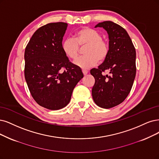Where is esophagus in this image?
<instances>
[{
    "label": "esophagus",
    "mask_w": 159,
    "mask_h": 159,
    "mask_svg": "<svg viewBox=\"0 0 159 159\" xmlns=\"http://www.w3.org/2000/svg\"><path fill=\"white\" fill-rule=\"evenodd\" d=\"M83 73L84 75H87V73H88V70H85V69H83Z\"/></svg>",
    "instance_id": "34e87169"
}]
</instances>
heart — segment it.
Masks as SVG:
<instances>
[{
    "mask_svg": "<svg viewBox=\"0 0 159 159\" xmlns=\"http://www.w3.org/2000/svg\"><path fill=\"white\" fill-rule=\"evenodd\" d=\"M85 56L75 61V64L83 69H89L99 62H103L108 57L109 46L106 41L102 39V35L95 29L90 27L80 29L75 35V38L65 39L61 48L68 58L75 60L79 54V47L86 46Z\"/></svg>",
    "mask_w": 159,
    "mask_h": 159,
    "instance_id": "obj_1",
    "label": "heart"
}]
</instances>
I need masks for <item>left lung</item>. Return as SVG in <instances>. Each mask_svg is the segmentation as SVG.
Wrapping results in <instances>:
<instances>
[{
  "label": "left lung",
  "instance_id": "1",
  "mask_svg": "<svg viewBox=\"0 0 159 159\" xmlns=\"http://www.w3.org/2000/svg\"><path fill=\"white\" fill-rule=\"evenodd\" d=\"M98 27L109 34V53L98 69L90 70L95 79L92 94L99 107L109 109L124 102L132 89L136 73V49L126 31L119 25L105 21ZM106 70L110 71V76L102 75Z\"/></svg>",
  "mask_w": 159,
  "mask_h": 159
}]
</instances>
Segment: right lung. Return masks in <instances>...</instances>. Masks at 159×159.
<instances>
[{"instance_id": "right-lung-1", "label": "right lung", "mask_w": 159, "mask_h": 159, "mask_svg": "<svg viewBox=\"0 0 159 159\" xmlns=\"http://www.w3.org/2000/svg\"><path fill=\"white\" fill-rule=\"evenodd\" d=\"M67 27V23L63 22L40 27L25 50L24 74L29 90L35 102L50 110L66 106L74 88L84 76L62 50Z\"/></svg>"}]
</instances>
